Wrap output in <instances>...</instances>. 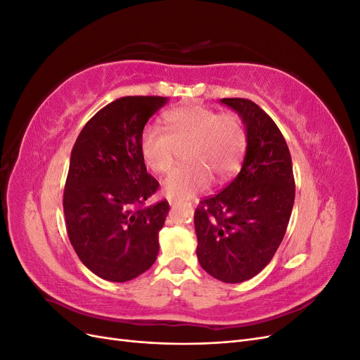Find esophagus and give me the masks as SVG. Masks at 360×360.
Returning <instances> with one entry per match:
<instances>
[{"label": "esophagus", "mask_w": 360, "mask_h": 360, "mask_svg": "<svg viewBox=\"0 0 360 360\" xmlns=\"http://www.w3.org/2000/svg\"><path fill=\"white\" fill-rule=\"evenodd\" d=\"M169 204H171V205H176V204H177V201H176V200H172V198H169Z\"/></svg>", "instance_id": "obj_1"}]
</instances>
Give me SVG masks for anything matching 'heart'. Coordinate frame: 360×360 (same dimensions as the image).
Instances as JSON below:
<instances>
[{"mask_svg":"<svg viewBox=\"0 0 360 360\" xmlns=\"http://www.w3.org/2000/svg\"><path fill=\"white\" fill-rule=\"evenodd\" d=\"M163 129L147 127L139 136V151L146 165L165 172L180 148L188 163L172 168L163 179L169 198L188 200L210 186L212 174L219 180L240 168L248 135L242 118L234 112L219 114L212 108L179 106L163 115Z\"/></svg>","mask_w":360,"mask_h":360,"instance_id":"b5f03b06","label":"heart"}]
</instances>
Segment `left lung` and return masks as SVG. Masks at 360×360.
I'll return each instance as SVG.
<instances>
[{
  "label": "left lung",
  "mask_w": 360,
  "mask_h": 360,
  "mask_svg": "<svg viewBox=\"0 0 360 360\" xmlns=\"http://www.w3.org/2000/svg\"><path fill=\"white\" fill-rule=\"evenodd\" d=\"M246 126L248 147L237 177L204 198L193 222L201 267L237 284L259 274L285 236L296 183L290 150L276 123L252 101L225 97Z\"/></svg>",
  "instance_id": "obj_1"
}]
</instances>
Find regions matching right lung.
Instances as JSON below:
<instances>
[{
    "label": "right lung",
    "instance_id": "1",
    "mask_svg": "<svg viewBox=\"0 0 360 360\" xmlns=\"http://www.w3.org/2000/svg\"><path fill=\"white\" fill-rule=\"evenodd\" d=\"M162 96H126L96 112L76 139L63 195L69 240L94 275L126 282L156 261L167 200L146 201L159 189L139 151L148 118Z\"/></svg>",
    "mask_w": 360,
    "mask_h": 360
}]
</instances>
